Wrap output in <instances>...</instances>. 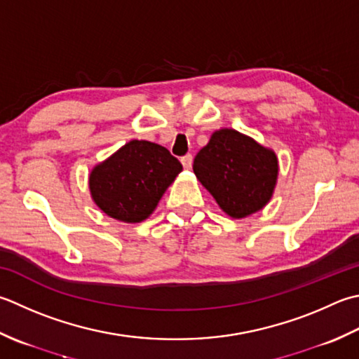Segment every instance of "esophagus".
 I'll return each instance as SVG.
<instances>
[{
	"label": "esophagus",
	"instance_id": "1",
	"mask_svg": "<svg viewBox=\"0 0 359 359\" xmlns=\"http://www.w3.org/2000/svg\"><path fill=\"white\" fill-rule=\"evenodd\" d=\"M180 161H182V165H184L185 170H189V168H191V165H193V156H191V154H187V156L180 158Z\"/></svg>",
	"mask_w": 359,
	"mask_h": 359
}]
</instances>
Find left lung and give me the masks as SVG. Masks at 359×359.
Returning a JSON list of instances; mask_svg holds the SVG:
<instances>
[{"instance_id":"left-lung-1","label":"left lung","mask_w":359,"mask_h":359,"mask_svg":"<svg viewBox=\"0 0 359 359\" xmlns=\"http://www.w3.org/2000/svg\"><path fill=\"white\" fill-rule=\"evenodd\" d=\"M193 170L231 217H244L269 202L278 165L272 151L243 133L222 129L196 154Z\"/></svg>"}]
</instances>
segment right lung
I'll use <instances>...</instances> for the list:
<instances>
[{
  "instance_id": "obj_1",
  "label": "right lung",
  "mask_w": 359,
  "mask_h": 359,
  "mask_svg": "<svg viewBox=\"0 0 359 359\" xmlns=\"http://www.w3.org/2000/svg\"><path fill=\"white\" fill-rule=\"evenodd\" d=\"M182 163L166 147L132 140L90 174L91 198L104 213L140 222L157 207Z\"/></svg>"
}]
</instances>
